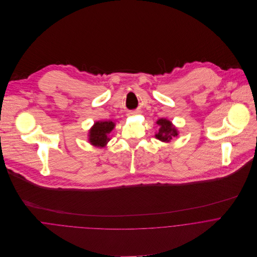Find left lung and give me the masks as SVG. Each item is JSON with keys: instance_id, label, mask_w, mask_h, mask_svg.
<instances>
[{"instance_id": "1", "label": "left lung", "mask_w": 257, "mask_h": 257, "mask_svg": "<svg viewBox=\"0 0 257 257\" xmlns=\"http://www.w3.org/2000/svg\"><path fill=\"white\" fill-rule=\"evenodd\" d=\"M157 124L160 125L159 133L156 134V138L161 142H169L173 137H177V131L172 123L166 118H160L157 120Z\"/></svg>"}]
</instances>
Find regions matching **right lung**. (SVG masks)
Wrapping results in <instances>:
<instances>
[{
  "label": "right lung",
  "mask_w": 257,
  "mask_h": 257,
  "mask_svg": "<svg viewBox=\"0 0 257 257\" xmlns=\"http://www.w3.org/2000/svg\"><path fill=\"white\" fill-rule=\"evenodd\" d=\"M114 123L112 121H97L92 130L90 131L89 141L93 146L96 147H105L106 144L110 141L109 134L112 131Z\"/></svg>",
  "instance_id": "add662e5"
}]
</instances>
